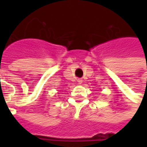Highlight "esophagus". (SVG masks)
Listing matches in <instances>:
<instances>
[{
	"label": "esophagus",
	"mask_w": 147,
	"mask_h": 147,
	"mask_svg": "<svg viewBox=\"0 0 147 147\" xmlns=\"http://www.w3.org/2000/svg\"><path fill=\"white\" fill-rule=\"evenodd\" d=\"M77 82H78L79 84H81V83H83V80H82V79H78V80H77Z\"/></svg>",
	"instance_id": "34e87169"
}]
</instances>
